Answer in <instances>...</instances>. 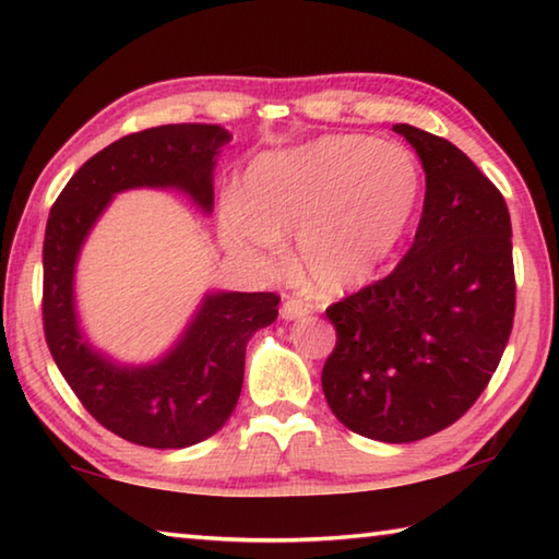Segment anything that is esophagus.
Returning a JSON list of instances; mask_svg holds the SVG:
<instances>
[{
  "label": "esophagus",
  "instance_id": "1",
  "mask_svg": "<svg viewBox=\"0 0 559 559\" xmlns=\"http://www.w3.org/2000/svg\"><path fill=\"white\" fill-rule=\"evenodd\" d=\"M308 313H310V306H308V302L296 300V298L286 300V302H283V308H281V316L286 318V320H298V318H306Z\"/></svg>",
  "mask_w": 559,
  "mask_h": 559
}]
</instances>
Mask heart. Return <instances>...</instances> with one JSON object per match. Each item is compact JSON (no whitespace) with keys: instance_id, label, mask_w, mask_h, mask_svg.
<instances>
[{"instance_id":"obj_1","label":"heart","mask_w":559,"mask_h":559,"mask_svg":"<svg viewBox=\"0 0 559 559\" xmlns=\"http://www.w3.org/2000/svg\"><path fill=\"white\" fill-rule=\"evenodd\" d=\"M421 167L400 143L323 135L266 153L243 175V192L219 202L224 243L273 263L298 236V271L310 293L340 298L370 283L400 249L421 202Z\"/></svg>"}]
</instances>
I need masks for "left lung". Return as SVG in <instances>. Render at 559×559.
I'll use <instances>...</instances> for the list:
<instances>
[{
    "label": "left lung",
    "instance_id": "left-lung-1",
    "mask_svg": "<svg viewBox=\"0 0 559 559\" xmlns=\"http://www.w3.org/2000/svg\"><path fill=\"white\" fill-rule=\"evenodd\" d=\"M392 130L427 175L419 229L390 276L325 310L337 343L323 392L349 431L409 443L461 419L503 357L513 229L503 194L456 145L406 122Z\"/></svg>",
    "mask_w": 559,
    "mask_h": 559
}]
</instances>
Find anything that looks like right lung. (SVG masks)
Returning <instances> with one entry per match:
<instances>
[{
  "mask_svg": "<svg viewBox=\"0 0 559 559\" xmlns=\"http://www.w3.org/2000/svg\"><path fill=\"white\" fill-rule=\"evenodd\" d=\"M229 140V130L202 122L132 132L103 147L69 179L46 222V345L93 419L138 447L185 449L224 427L241 394L246 343L278 318L281 298L276 293H206L163 357L120 365L98 353L79 325L75 263L100 214L126 189H177L212 214L216 155Z\"/></svg>",
  "mask_w": 559,
  "mask_h": 559,
  "instance_id": "add662e5",
  "label": "right lung"
}]
</instances>
